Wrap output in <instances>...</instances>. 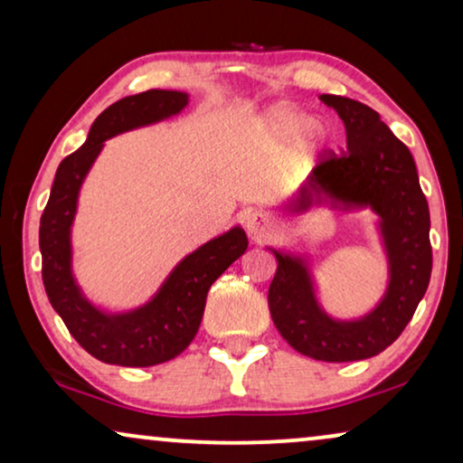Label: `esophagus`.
<instances>
[{"label":"esophagus","instance_id":"esophagus-1","mask_svg":"<svg viewBox=\"0 0 463 463\" xmlns=\"http://www.w3.org/2000/svg\"><path fill=\"white\" fill-rule=\"evenodd\" d=\"M246 232H249L250 238H263L274 230V217L269 213H250L244 221Z\"/></svg>","mask_w":463,"mask_h":463}]
</instances>
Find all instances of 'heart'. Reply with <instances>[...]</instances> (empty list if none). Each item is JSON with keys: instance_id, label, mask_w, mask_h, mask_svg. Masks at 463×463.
I'll use <instances>...</instances> for the list:
<instances>
[{"instance_id": "heart-1", "label": "heart", "mask_w": 463, "mask_h": 463, "mask_svg": "<svg viewBox=\"0 0 463 463\" xmlns=\"http://www.w3.org/2000/svg\"><path fill=\"white\" fill-rule=\"evenodd\" d=\"M265 130L276 141H288L299 137L303 145H314L325 137V128L316 119H306L288 107H276L265 119Z\"/></svg>"}]
</instances>
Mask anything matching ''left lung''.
I'll return each mask as SVG.
<instances>
[{
  "instance_id": "obj_1",
  "label": "left lung",
  "mask_w": 463,
  "mask_h": 463,
  "mask_svg": "<svg viewBox=\"0 0 463 463\" xmlns=\"http://www.w3.org/2000/svg\"><path fill=\"white\" fill-rule=\"evenodd\" d=\"M320 100L344 119L347 149L341 156L320 154L307 185L290 202V211H307L314 202L326 200L333 206H371L379 214L390 284L373 312L358 320H335L316 301L306 261L271 250L278 269L268 303L276 328L303 356L352 363L377 356L394 344L426 295L432 274L430 211L413 156L379 113L335 94H322Z\"/></svg>"
}]
</instances>
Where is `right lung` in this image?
Returning a JSON list of instances; mask_svg holds the SVG:
<instances>
[{
    "instance_id": "obj_1",
    "label": "right lung",
    "mask_w": 463,
    "mask_h": 463,
    "mask_svg": "<svg viewBox=\"0 0 463 463\" xmlns=\"http://www.w3.org/2000/svg\"><path fill=\"white\" fill-rule=\"evenodd\" d=\"M187 100L185 92L147 90L107 107L94 119L86 143L59 164L43 208L40 221L43 288L73 339L100 363L154 366L179 356L198 333L208 288L249 246L242 227L213 238L170 271L154 299L126 314L100 312L86 301L73 280L71 223L78 194L103 143L119 132L175 116Z\"/></svg>"
}]
</instances>
